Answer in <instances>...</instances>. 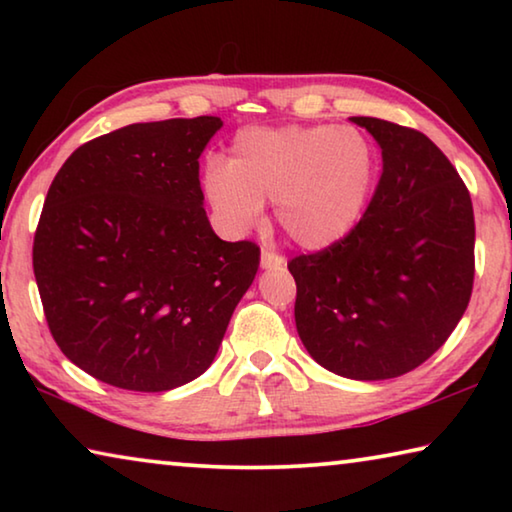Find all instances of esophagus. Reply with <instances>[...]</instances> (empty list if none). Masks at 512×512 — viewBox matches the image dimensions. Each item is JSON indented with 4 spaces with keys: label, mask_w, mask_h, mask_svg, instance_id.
I'll list each match as a JSON object with an SVG mask.
<instances>
[{
    "label": "esophagus",
    "mask_w": 512,
    "mask_h": 512,
    "mask_svg": "<svg viewBox=\"0 0 512 512\" xmlns=\"http://www.w3.org/2000/svg\"><path fill=\"white\" fill-rule=\"evenodd\" d=\"M259 264H262V268H280L284 264V257L273 253V250L264 248L262 257H259Z\"/></svg>",
    "instance_id": "esophagus-1"
}]
</instances>
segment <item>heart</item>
I'll return each mask as SVG.
<instances>
[{
	"mask_svg": "<svg viewBox=\"0 0 512 512\" xmlns=\"http://www.w3.org/2000/svg\"><path fill=\"white\" fill-rule=\"evenodd\" d=\"M375 144L357 128H248L230 144L228 164L210 160L203 194L230 235H246L273 201L280 228L320 250L350 235L377 183Z\"/></svg>",
	"mask_w": 512,
	"mask_h": 512,
	"instance_id": "1",
	"label": "heart"
}]
</instances>
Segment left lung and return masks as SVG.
Returning <instances> with one entry per match:
<instances>
[{"instance_id": "left-lung-1", "label": "left lung", "mask_w": 512, "mask_h": 512, "mask_svg": "<svg viewBox=\"0 0 512 512\" xmlns=\"http://www.w3.org/2000/svg\"><path fill=\"white\" fill-rule=\"evenodd\" d=\"M381 149L379 185L350 235L293 257L296 327L320 366L377 381L427 361L463 318L474 284V210L427 135L350 117Z\"/></svg>"}]
</instances>
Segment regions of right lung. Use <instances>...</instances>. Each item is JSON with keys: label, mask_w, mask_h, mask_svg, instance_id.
I'll return each mask as SVG.
<instances>
[{"label": "right lung", "mask_w": 512, "mask_h": 512, "mask_svg": "<svg viewBox=\"0 0 512 512\" xmlns=\"http://www.w3.org/2000/svg\"><path fill=\"white\" fill-rule=\"evenodd\" d=\"M219 117L131 124L90 140L51 183L33 239L65 357L103 384L171 391L212 366L255 280L253 241L214 235L198 158Z\"/></svg>", "instance_id": "1"}]
</instances>
